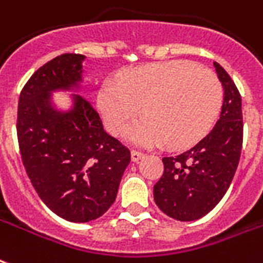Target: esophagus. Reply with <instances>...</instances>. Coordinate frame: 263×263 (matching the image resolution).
Masks as SVG:
<instances>
[{"label": "esophagus", "instance_id": "1", "mask_svg": "<svg viewBox=\"0 0 263 263\" xmlns=\"http://www.w3.org/2000/svg\"><path fill=\"white\" fill-rule=\"evenodd\" d=\"M143 156H145V154L142 153V152H138V150H132L131 152L132 161H138V160H140Z\"/></svg>", "mask_w": 263, "mask_h": 263}]
</instances>
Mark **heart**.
Here are the masks:
<instances>
[{
    "instance_id": "b5f03b06",
    "label": "heart",
    "mask_w": 263,
    "mask_h": 263,
    "mask_svg": "<svg viewBox=\"0 0 263 263\" xmlns=\"http://www.w3.org/2000/svg\"><path fill=\"white\" fill-rule=\"evenodd\" d=\"M222 100L223 88L212 70L172 60L129 70L120 84L106 81L98 107L107 129L118 135L143 106L146 116L131 124L127 139L143 147L170 143L182 149L211 129Z\"/></svg>"
}]
</instances>
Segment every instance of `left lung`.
<instances>
[{
  "label": "left lung",
  "mask_w": 263,
  "mask_h": 263,
  "mask_svg": "<svg viewBox=\"0 0 263 263\" xmlns=\"http://www.w3.org/2000/svg\"><path fill=\"white\" fill-rule=\"evenodd\" d=\"M214 66L225 89L219 120L192 149L163 158L164 172L153 189L158 208L182 222L207 215L222 200L243 147L241 96L226 70Z\"/></svg>",
  "instance_id": "obj_1"
}]
</instances>
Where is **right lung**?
<instances>
[{
  "label": "right lung",
  "instance_id": "1",
  "mask_svg": "<svg viewBox=\"0 0 263 263\" xmlns=\"http://www.w3.org/2000/svg\"><path fill=\"white\" fill-rule=\"evenodd\" d=\"M84 58L63 53L41 66L20 92L16 121L20 156L34 189L56 215L76 223L109 210L131 161L129 149L103 129L84 96H76L67 113L51 107L49 92L70 89L81 80Z\"/></svg>",
  "mask_w": 263,
  "mask_h": 263
}]
</instances>
